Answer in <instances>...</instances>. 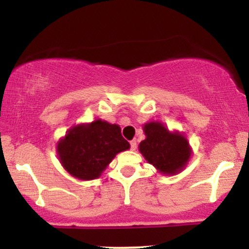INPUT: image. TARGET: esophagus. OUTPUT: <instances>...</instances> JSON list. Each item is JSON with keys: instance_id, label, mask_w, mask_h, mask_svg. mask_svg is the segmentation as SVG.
Listing matches in <instances>:
<instances>
[{"instance_id": "obj_1", "label": "esophagus", "mask_w": 249, "mask_h": 249, "mask_svg": "<svg viewBox=\"0 0 249 249\" xmlns=\"http://www.w3.org/2000/svg\"><path fill=\"white\" fill-rule=\"evenodd\" d=\"M130 145H131V150L134 151L137 148V141L136 139H133V141L130 142Z\"/></svg>"}]
</instances>
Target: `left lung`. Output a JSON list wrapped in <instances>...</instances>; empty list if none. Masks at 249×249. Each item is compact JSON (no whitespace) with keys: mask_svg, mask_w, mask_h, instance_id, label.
<instances>
[{"mask_svg":"<svg viewBox=\"0 0 249 249\" xmlns=\"http://www.w3.org/2000/svg\"><path fill=\"white\" fill-rule=\"evenodd\" d=\"M144 132L146 138L139 144V151L158 172L174 176L184 170L192 153L184 134L171 132L159 122L146 123Z\"/></svg>","mask_w":249,"mask_h":249,"instance_id":"left-lung-1","label":"left lung"}]
</instances>
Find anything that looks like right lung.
I'll return each instance as SVG.
<instances>
[{
  "instance_id": "1",
  "label": "right lung",
  "mask_w": 249,
  "mask_h": 249,
  "mask_svg": "<svg viewBox=\"0 0 249 249\" xmlns=\"http://www.w3.org/2000/svg\"><path fill=\"white\" fill-rule=\"evenodd\" d=\"M128 148L121 127L102 119L72 126L57 142L62 166L81 180L99 178L116 154Z\"/></svg>"
}]
</instances>
